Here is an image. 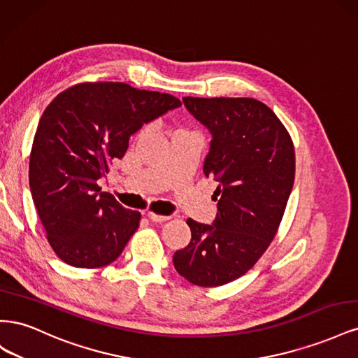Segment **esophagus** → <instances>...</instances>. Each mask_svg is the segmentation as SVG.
Returning <instances> with one entry per match:
<instances>
[{
	"mask_svg": "<svg viewBox=\"0 0 358 358\" xmlns=\"http://www.w3.org/2000/svg\"><path fill=\"white\" fill-rule=\"evenodd\" d=\"M148 218L150 221H154V222H164V221L169 220V216L158 215V213H154V212H148Z\"/></svg>",
	"mask_w": 358,
	"mask_h": 358,
	"instance_id": "1",
	"label": "esophagus"
}]
</instances>
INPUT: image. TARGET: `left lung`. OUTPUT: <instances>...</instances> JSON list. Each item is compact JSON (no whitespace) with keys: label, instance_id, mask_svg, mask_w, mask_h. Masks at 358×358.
Segmentation results:
<instances>
[{"label":"left lung","instance_id":"obj_1","mask_svg":"<svg viewBox=\"0 0 358 358\" xmlns=\"http://www.w3.org/2000/svg\"><path fill=\"white\" fill-rule=\"evenodd\" d=\"M212 134L203 171L218 182L212 225L187 220L191 242L173 255L176 272L199 287L245 275L279 229L294 183V145L272 109L254 99L183 96Z\"/></svg>","mask_w":358,"mask_h":358}]
</instances>
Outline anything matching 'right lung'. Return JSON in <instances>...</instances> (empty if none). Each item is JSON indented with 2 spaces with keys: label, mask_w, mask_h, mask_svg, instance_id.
Masks as SVG:
<instances>
[{
  "label": "right lung",
  "mask_w": 358,
  "mask_h": 358,
  "mask_svg": "<svg viewBox=\"0 0 358 358\" xmlns=\"http://www.w3.org/2000/svg\"><path fill=\"white\" fill-rule=\"evenodd\" d=\"M170 94L122 82H85L58 94L43 112L29 155V188L55 254L73 267L113 263L140 212L125 209L96 180L121 159L143 124L180 107Z\"/></svg>",
  "instance_id": "add662e5"
}]
</instances>
